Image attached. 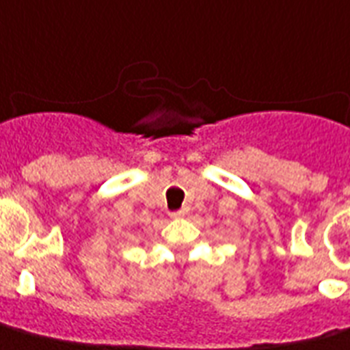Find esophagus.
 <instances>
[{
  "instance_id": "obj_1",
  "label": "esophagus",
  "mask_w": 350,
  "mask_h": 350,
  "mask_svg": "<svg viewBox=\"0 0 350 350\" xmlns=\"http://www.w3.org/2000/svg\"><path fill=\"white\" fill-rule=\"evenodd\" d=\"M183 217H185V211L183 209L172 211V213H170V218H183Z\"/></svg>"
}]
</instances>
